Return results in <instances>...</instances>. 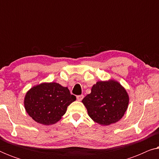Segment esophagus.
<instances>
[{"label":"esophagus","instance_id":"obj_1","mask_svg":"<svg viewBox=\"0 0 159 159\" xmlns=\"http://www.w3.org/2000/svg\"><path fill=\"white\" fill-rule=\"evenodd\" d=\"M83 98H84V95H77V101H81L83 99Z\"/></svg>","mask_w":159,"mask_h":159}]
</instances>
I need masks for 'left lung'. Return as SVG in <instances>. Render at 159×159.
I'll return each mask as SVG.
<instances>
[{"label":"left lung","instance_id":"8db88e82","mask_svg":"<svg viewBox=\"0 0 159 159\" xmlns=\"http://www.w3.org/2000/svg\"><path fill=\"white\" fill-rule=\"evenodd\" d=\"M129 95L124 87L114 80L98 81L82 102L89 116L98 124L108 126L122 118L128 108Z\"/></svg>","mask_w":159,"mask_h":159}]
</instances>
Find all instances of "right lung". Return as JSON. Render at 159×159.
<instances>
[{
    "label": "right lung",
    "instance_id": "obj_1",
    "mask_svg": "<svg viewBox=\"0 0 159 159\" xmlns=\"http://www.w3.org/2000/svg\"><path fill=\"white\" fill-rule=\"evenodd\" d=\"M75 100L68 88L56 82H43L27 91L24 105L36 122L51 125L61 119L67 107Z\"/></svg>",
    "mask_w": 159,
    "mask_h": 159
}]
</instances>
